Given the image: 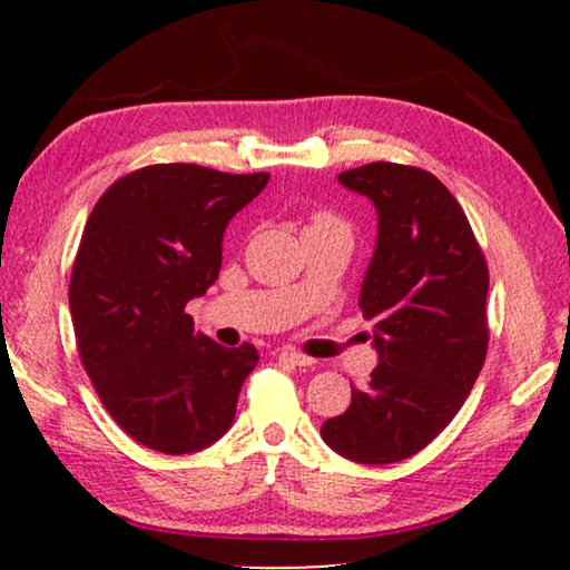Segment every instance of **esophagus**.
Masks as SVG:
<instances>
[{"mask_svg": "<svg viewBox=\"0 0 570 570\" xmlns=\"http://www.w3.org/2000/svg\"><path fill=\"white\" fill-rule=\"evenodd\" d=\"M278 360H284V362L294 364V366H312V364H314L312 356L298 354V352H292V350H282V352H278Z\"/></svg>", "mask_w": 570, "mask_h": 570, "instance_id": "obj_1", "label": "esophagus"}]
</instances>
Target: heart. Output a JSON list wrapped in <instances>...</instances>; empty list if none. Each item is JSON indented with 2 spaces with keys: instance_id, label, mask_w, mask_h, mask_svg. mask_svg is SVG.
I'll return each mask as SVG.
<instances>
[{
  "instance_id": "heart-1",
  "label": "heart",
  "mask_w": 570,
  "mask_h": 570,
  "mask_svg": "<svg viewBox=\"0 0 570 570\" xmlns=\"http://www.w3.org/2000/svg\"><path fill=\"white\" fill-rule=\"evenodd\" d=\"M350 224L332 210H314L306 224V234H350Z\"/></svg>"
}]
</instances>
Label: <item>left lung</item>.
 Returning a JSON list of instances; mask_svg holds the SVG:
<instances>
[{
	"mask_svg": "<svg viewBox=\"0 0 570 570\" xmlns=\"http://www.w3.org/2000/svg\"><path fill=\"white\" fill-rule=\"evenodd\" d=\"M340 180L380 214L360 296L380 364L346 412L322 424V438L346 460L387 465L428 448L478 380L490 342L488 262L465 210L432 173L377 160Z\"/></svg>",
	"mask_w": 570,
	"mask_h": 570,
	"instance_id": "obj_1",
	"label": "left lung"
}]
</instances>
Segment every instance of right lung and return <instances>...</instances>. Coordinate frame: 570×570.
Listing matches in <instances>:
<instances>
[{
	"label": "right lung",
	"mask_w": 570,
	"mask_h": 570,
	"mask_svg": "<svg viewBox=\"0 0 570 570\" xmlns=\"http://www.w3.org/2000/svg\"><path fill=\"white\" fill-rule=\"evenodd\" d=\"M266 183L268 173L158 163L115 180L85 224L70 276L77 352L140 445L186 455L234 422L256 346L193 336L186 304L214 286L226 224Z\"/></svg>",
	"instance_id": "add662e5"
}]
</instances>
